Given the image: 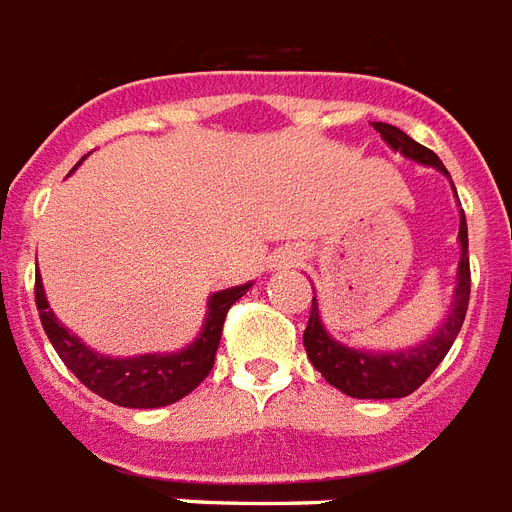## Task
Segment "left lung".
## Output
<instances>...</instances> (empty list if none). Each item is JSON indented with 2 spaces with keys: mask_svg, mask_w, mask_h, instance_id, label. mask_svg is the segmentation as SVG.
I'll use <instances>...</instances> for the list:
<instances>
[{
  "mask_svg": "<svg viewBox=\"0 0 512 512\" xmlns=\"http://www.w3.org/2000/svg\"><path fill=\"white\" fill-rule=\"evenodd\" d=\"M374 128L382 133V138L406 158L434 166V169L445 171L442 160L436 158L434 152L423 144H417L409 138L401 128L387 125V122H374ZM455 190V188H453ZM458 240H461V264H458V286H455V300L450 308L447 322L436 330L434 338H428L423 346H414L409 352H387V354H371L349 349L343 343L333 341L324 333L319 313H316V302L311 305V319L302 333V343L313 368L327 379V382L338 387L341 393L352 395V398H404L414 393L420 384L434 374L436 365L445 360L450 352L455 335L464 324L466 308H469V289H472V272H469V234H466V215L461 210V229H458Z\"/></svg>",
  "mask_w": 512,
  "mask_h": 512,
  "instance_id": "8db88e82",
  "label": "left lung"
}]
</instances>
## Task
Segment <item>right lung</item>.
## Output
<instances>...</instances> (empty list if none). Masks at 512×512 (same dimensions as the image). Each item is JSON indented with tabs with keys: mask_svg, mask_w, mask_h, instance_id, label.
<instances>
[{
	"mask_svg": "<svg viewBox=\"0 0 512 512\" xmlns=\"http://www.w3.org/2000/svg\"><path fill=\"white\" fill-rule=\"evenodd\" d=\"M248 289L251 283L212 294L204 330L188 349L177 354H141L130 360H114L106 354L92 352L76 335L67 333L48 308L40 275L35 278V302L48 341L57 349L59 360L76 374L78 382L111 404L130 406V409H158L185 398L207 379L215 365L226 313Z\"/></svg>",
	"mask_w": 512,
	"mask_h": 512,
	"instance_id": "add662e5",
	"label": "right lung"
}]
</instances>
